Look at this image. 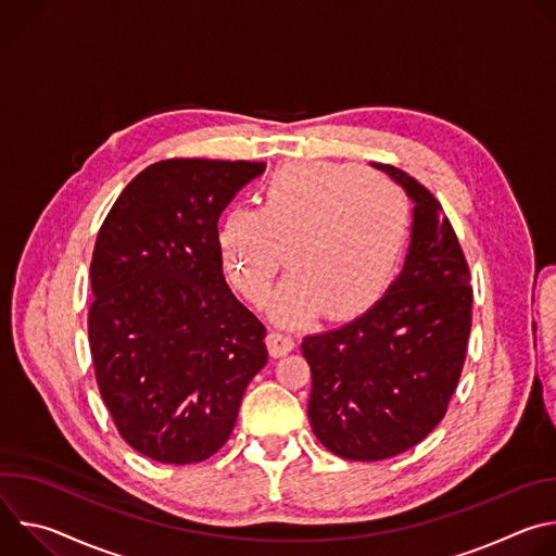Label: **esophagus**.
<instances>
[{"instance_id":"1","label":"esophagus","mask_w":556,"mask_h":556,"mask_svg":"<svg viewBox=\"0 0 556 556\" xmlns=\"http://www.w3.org/2000/svg\"><path fill=\"white\" fill-rule=\"evenodd\" d=\"M294 345H296L294 337H290V334H286V332L273 330V332L268 334V350H270V354H273L275 358L286 356L288 352L294 350Z\"/></svg>"}]
</instances>
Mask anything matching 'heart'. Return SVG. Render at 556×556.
Wrapping results in <instances>:
<instances>
[{
    "instance_id": "obj_1",
    "label": "heart",
    "mask_w": 556,
    "mask_h": 556,
    "mask_svg": "<svg viewBox=\"0 0 556 556\" xmlns=\"http://www.w3.org/2000/svg\"><path fill=\"white\" fill-rule=\"evenodd\" d=\"M412 226L405 193L376 174L324 161H294L260 189V208L230 206L217 247L232 286L262 303L283 264L270 312L301 324L319 309L345 319L367 307L401 262Z\"/></svg>"
}]
</instances>
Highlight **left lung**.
Masks as SVG:
<instances>
[{
  "mask_svg": "<svg viewBox=\"0 0 556 556\" xmlns=\"http://www.w3.org/2000/svg\"><path fill=\"white\" fill-rule=\"evenodd\" d=\"M371 167L416 202L403 273L354 321L301 343L312 431L356 462L399 455L440 425L464 367L472 307L468 264L442 204L403 169Z\"/></svg>",
  "mask_w": 556,
  "mask_h": 556,
  "instance_id": "1",
  "label": "left lung"
}]
</instances>
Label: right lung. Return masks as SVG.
<instances>
[{
    "instance_id": "right-lung-1",
    "label": "right lung",
    "mask_w": 556,
    "mask_h": 556,
    "mask_svg": "<svg viewBox=\"0 0 556 556\" xmlns=\"http://www.w3.org/2000/svg\"><path fill=\"white\" fill-rule=\"evenodd\" d=\"M264 163L172 157L118 195L94 244L88 314L101 399L123 440L163 464H198L228 440L268 363L266 328L235 299L217 219Z\"/></svg>"
}]
</instances>
